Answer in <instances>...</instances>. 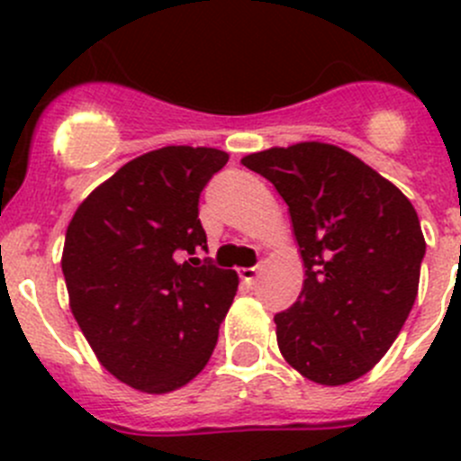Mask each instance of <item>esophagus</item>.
Segmentation results:
<instances>
[{"label": "esophagus", "instance_id": "34e87169", "mask_svg": "<svg viewBox=\"0 0 461 461\" xmlns=\"http://www.w3.org/2000/svg\"><path fill=\"white\" fill-rule=\"evenodd\" d=\"M260 272H263V263H258L257 267H245V269H240V278H243L245 285H254V281H257Z\"/></svg>", "mask_w": 461, "mask_h": 461}]
</instances>
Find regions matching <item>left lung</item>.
<instances>
[{
    "label": "left lung",
    "instance_id": "1",
    "mask_svg": "<svg viewBox=\"0 0 461 461\" xmlns=\"http://www.w3.org/2000/svg\"><path fill=\"white\" fill-rule=\"evenodd\" d=\"M240 162L287 203L303 258L299 301L274 317L283 359L321 385L359 379L388 352L417 299L426 240L415 207L328 142L272 147Z\"/></svg>",
    "mask_w": 461,
    "mask_h": 461
}]
</instances>
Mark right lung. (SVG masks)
Wrapping results in <instances>:
<instances>
[{
    "label": "right lung",
    "instance_id": "obj_1",
    "mask_svg": "<svg viewBox=\"0 0 461 461\" xmlns=\"http://www.w3.org/2000/svg\"><path fill=\"white\" fill-rule=\"evenodd\" d=\"M230 156L162 147L93 189L68 222V305L115 379L149 394L183 388L207 366L239 287L234 269L187 258L207 249L204 185Z\"/></svg>",
    "mask_w": 461,
    "mask_h": 461
}]
</instances>
